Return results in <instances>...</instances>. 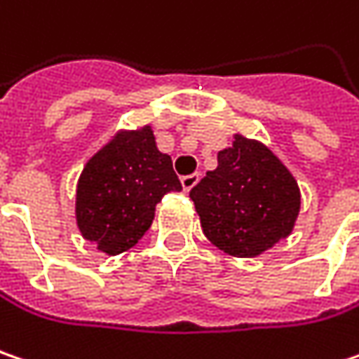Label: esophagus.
Returning a JSON list of instances; mask_svg holds the SVG:
<instances>
[{
	"instance_id": "esophagus-1",
	"label": "esophagus",
	"mask_w": 359,
	"mask_h": 359,
	"mask_svg": "<svg viewBox=\"0 0 359 359\" xmlns=\"http://www.w3.org/2000/svg\"><path fill=\"white\" fill-rule=\"evenodd\" d=\"M198 182H200V173H189V175H184V177H182V186H184L186 191H189Z\"/></svg>"
}]
</instances>
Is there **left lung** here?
<instances>
[{
  "mask_svg": "<svg viewBox=\"0 0 359 359\" xmlns=\"http://www.w3.org/2000/svg\"><path fill=\"white\" fill-rule=\"evenodd\" d=\"M189 198L208 241L238 259L259 257L287 238L301 210L293 173L264 143L241 133Z\"/></svg>",
  "mask_w": 359,
  "mask_h": 359,
  "instance_id": "obj_1",
  "label": "left lung"
}]
</instances>
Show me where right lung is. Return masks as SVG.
<instances>
[{
    "label": "right lung",
    "mask_w": 359,
    "mask_h": 359,
    "mask_svg": "<svg viewBox=\"0 0 359 359\" xmlns=\"http://www.w3.org/2000/svg\"><path fill=\"white\" fill-rule=\"evenodd\" d=\"M182 184L168 153L155 145L151 125L121 129L95 153L79 177L76 224L82 238L115 257L149 230L155 206Z\"/></svg>",
    "instance_id": "1"
}]
</instances>
